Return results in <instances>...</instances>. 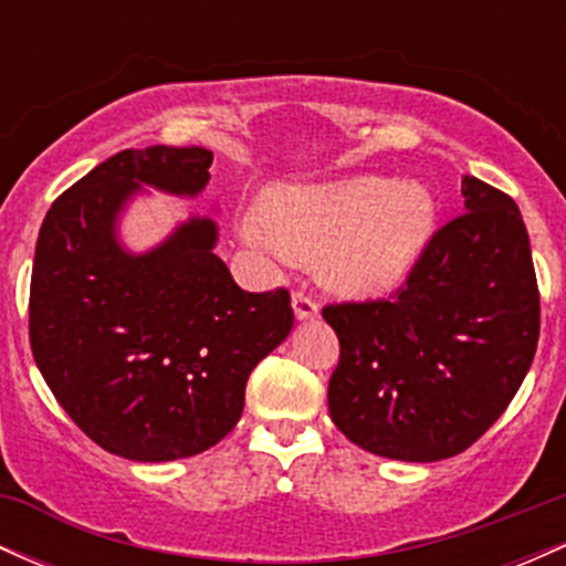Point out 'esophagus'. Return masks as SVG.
<instances>
[{
  "label": "esophagus",
  "instance_id": "obj_1",
  "mask_svg": "<svg viewBox=\"0 0 566 566\" xmlns=\"http://www.w3.org/2000/svg\"><path fill=\"white\" fill-rule=\"evenodd\" d=\"M292 311H295V319L297 322H311L319 316V305L311 295H305V292H292Z\"/></svg>",
  "mask_w": 566,
  "mask_h": 566
}]
</instances>
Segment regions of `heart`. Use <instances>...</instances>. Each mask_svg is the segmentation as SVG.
I'll return each instance as SVG.
<instances>
[{
	"instance_id": "obj_1",
	"label": "heart",
	"mask_w": 566,
	"mask_h": 566,
	"mask_svg": "<svg viewBox=\"0 0 566 566\" xmlns=\"http://www.w3.org/2000/svg\"><path fill=\"white\" fill-rule=\"evenodd\" d=\"M437 231V201L415 180L361 178L287 186L269 197V210L247 212L242 239L265 255H322L337 292L375 297L407 282Z\"/></svg>"
}]
</instances>
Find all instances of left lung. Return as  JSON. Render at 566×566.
I'll return each mask as SVG.
<instances>
[{
	"label": "left lung",
	"mask_w": 566,
	"mask_h": 566,
	"mask_svg": "<svg viewBox=\"0 0 566 566\" xmlns=\"http://www.w3.org/2000/svg\"><path fill=\"white\" fill-rule=\"evenodd\" d=\"M460 193L465 212L433 233L396 295L322 311L340 340L329 418L380 458L433 463L469 450L535 356L541 295L522 212L473 175Z\"/></svg>",
	"instance_id": "obj_1"
}]
</instances>
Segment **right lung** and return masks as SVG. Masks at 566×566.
Segmentation results:
<instances>
[{
  "label": "right lung",
  "mask_w": 566,
  "mask_h": 566,
  "mask_svg": "<svg viewBox=\"0 0 566 566\" xmlns=\"http://www.w3.org/2000/svg\"><path fill=\"white\" fill-rule=\"evenodd\" d=\"M212 151L114 154L44 216L31 271L29 335L57 405L103 450L170 463L218 444L244 386L292 329L287 290L244 292L216 255V218L188 216L148 250L122 218L151 191L197 199ZM216 210V207H212Z\"/></svg>",
  "instance_id": "right-lung-1"
}]
</instances>
